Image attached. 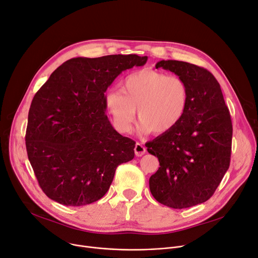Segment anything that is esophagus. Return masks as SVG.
<instances>
[{"label":"esophagus","mask_w":258,"mask_h":258,"mask_svg":"<svg viewBox=\"0 0 258 258\" xmlns=\"http://www.w3.org/2000/svg\"><path fill=\"white\" fill-rule=\"evenodd\" d=\"M134 151H135L136 156L140 157V156L144 155V153H145V151H147V150H145V148L143 147V145H142L141 143L137 142V143H136V145H135V149H134Z\"/></svg>","instance_id":"esophagus-1"}]
</instances>
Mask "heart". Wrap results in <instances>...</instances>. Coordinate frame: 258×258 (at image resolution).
I'll return each instance as SVG.
<instances>
[{"mask_svg": "<svg viewBox=\"0 0 258 258\" xmlns=\"http://www.w3.org/2000/svg\"><path fill=\"white\" fill-rule=\"evenodd\" d=\"M120 92H108L104 105L115 128L123 134L132 130L136 109L142 132L161 135L177 126L187 108L186 83L180 77L156 70L128 75Z\"/></svg>", "mask_w": 258, "mask_h": 258, "instance_id": "1", "label": "heart"}]
</instances>
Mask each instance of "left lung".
I'll return each instance as SVG.
<instances>
[{
  "label": "left lung",
  "instance_id": "left-lung-1",
  "mask_svg": "<svg viewBox=\"0 0 258 258\" xmlns=\"http://www.w3.org/2000/svg\"><path fill=\"white\" fill-rule=\"evenodd\" d=\"M159 67L186 83L188 103L176 127L145 144L160 165L150 178V189L158 203L184 209L210 199L228 171L232 121L220 85L209 71L176 60L159 61Z\"/></svg>",
  "mask_w": 258,
  "mask_h": 258
}]
</instances>
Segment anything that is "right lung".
<instances>
[{
    "label": "right lung",
    "mask_w": 258,
    "mask_h": 258,
    "mask_svg": "<svg viewBox=\"0 0 258 258\" xmlns=\"http://www.w3.org/2000/svg\"><path fill=\"white\" fill-rule=\"evenodd\" d=\"M147 61L137 54L73 58L37 92L25 141L47 197L69 207L95 203L108 191L117 166L134 158L136 142L111 126L104 93L123 71Z\"/></svg>",
    "instance_id": "right-lung-1"
}]
</instances>
